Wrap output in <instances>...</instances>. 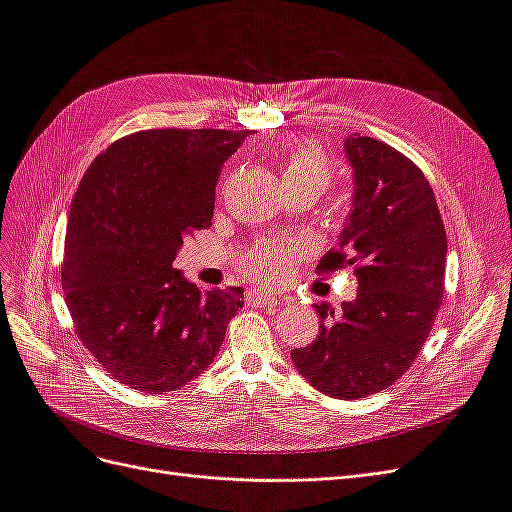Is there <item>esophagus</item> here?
I'll use <instances>...</instances> for the list:
<instances>
[{"instance_id":"34e87169","label":"esophagus","mask_w":512,"mask_h":512,"mask_svg":"<svg viewBox=\"0 0 512 512\" xmlns=\"http://www.w3.org/2000/svg\"><path fill=\"white\" fill-rule=\"evenodd\" d=\"M247 299H250V303L260 305V307H273L282 301L280 294L273 290H252V292H247Z\"/></svg>"}]
</instances>
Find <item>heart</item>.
Here are the masks:
<instances>
[{"mask_svg":"<svg viewBox=\"0 0 512 512\" xmlns=\"http://www.w3.org/2000/svg\"><path fill=\"white\" fill-rule=\"evenodd\" d=\"M333 168L314 145H294L286 151L282 162V183L301 185L318 196L331 188ZM294 260V252L277 243H258L243 258V269L262 282L282 280Z\"/></svg>","mask_w":512,"mask_h":512,"instance_id":"obj_1","label":"heart"}]
</instances>
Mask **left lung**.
<instances>
[{
	"instance_id": "obj_1",
	"label": "left lung",
	"mask_w": 512,
	"mask_h": 512,
	"mask_svg": "<svg viewBox=\"0 0 512 512\" xmlns=\"http://www.w3.org/2000/svg\"><path fill=\"white\" fill-rule=\"evenodd\" d=\"M346 156L354 209L316 271L354 267L359 297L339 316L316 305L318 335L292 350V363L320 393L361 399L404 376L429 337L444 299L446 230L427 177L404 153L352 134Z\"/></svg>"
}]
</instances>
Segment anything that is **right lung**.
<instances>
[{
    "label": "right lung",
    "instance_id": "add662e5",
    "mask_svg": "<svg viewBox=\"0 0 512 512\" xmlns=\"http://www.w3.org/2000/svg\"><path fill=\"white\" fill-rule=\"evenodd\" d=\"M247 134H128L98 153L74 194L61 265L74 333L134 391L160 395L196 378L243 307V288L200 292L173 260L211 226L222 166Z\"/></svg>",
    "mask_w": 512,
    "mask_h": 512
}]
</instances>
